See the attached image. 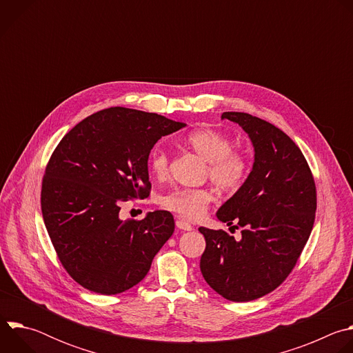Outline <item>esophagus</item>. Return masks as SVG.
<instances>
[{
	"label": "esophagus",
	"instance_id": "1",
	"mask_svg": "<svg viewBox=\"0 0 353 353\" xmlns=\"http://www.w3.org/2000/svg\"><path fill=\"white\" fill-rule=\"evenodd\" d=\"M176 226H177L180 230H184V232H185V230H187V232H188V230H192V226H191L187 221H184V219H181V218H177V219H176Z\"/></svg>",
	"mask_w": 353,
	"mask_h": 353
}]
</instances>
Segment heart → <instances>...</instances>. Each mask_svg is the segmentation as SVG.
Listing matches in <instances>:
<instances>
[{"instance_id":"b5f03b06","label":"heart","mask_w":353,"mask_h":353,"mask_svg":"<svg viewBox=\"0 0 353 353\" xmlns=\"http://www.w3.org/2000/svg\"><path fill=\"white\" fill-rule=\"evenodd\" d=\"M185 143L208 162L207 176L222 191H237L248 179V158L233 149L232 139L225 134L211 128H198L187 134ZM148 162L157 177H165L169 173V155L162 146L157 145L150 149ZM212 199L214 194L208 188H173L161 195L159 204L184 218L195 219L205 212Z\"/></svg>"}]
</instances>
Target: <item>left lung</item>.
I'll return each mask as SVG.
<instances>
[{"label":"left lung","mask_w":353,"mask_h":353,"mask_svg":"<svg viewBox=\"0 0 353 353\" xmlns=\"http://www.w3.org/2000/svg\"><path fill=\"white\" fill-rule=\"evenodd\" d=\"M254 146L245 183L216 212L236 222L240 240L225 230L199 228L205 251L199 268L207 283L232 301H250L276 289L294 268L316 218L313 173L299 146L274 124L247 113L225 112Z\"/></svg>","instance_id":"1"}]
</instances>
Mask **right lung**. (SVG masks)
<instances>
[{
    "mask_svg": "<svg viewBox=\"0 0 353 353\" xmlns=\"http://www.w3.org/2000/svg\"><path fill=\"white\" fill-rule=\"evenodd\" d=\"M183 127L157 113L110 108L78 123L54 149L41 214L60 263L85 289L117 294L135 286L173 234L169 211L121 221L120 205L149 195L150 149Z\"/></svg>",
    "mask_w": 353,
    "mask_h": 353,
    "instance_id": "obj_1",
    "label": "right lung"
}]
</instances>
